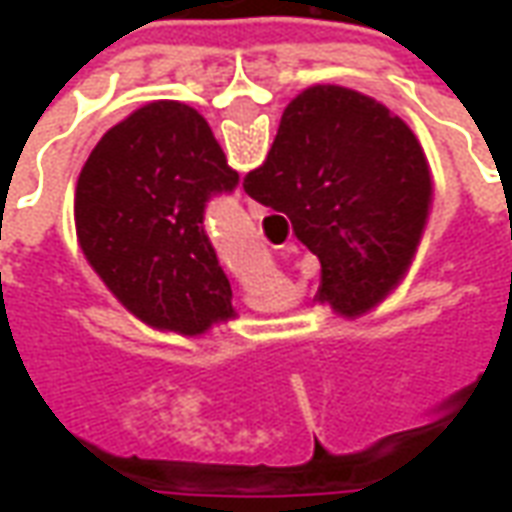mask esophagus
<instances>
[{"label": "esophagus", "mask_w": 512, "mask_h": 512, "mask_svg": "<svg viewBox=\"0 0 512 512\" xmlns=\"http://www.w3.org/2000/svg\"><path fill=\"white\" fill-rule=\"evenodd\" d=\"M246 211H249V216H252V219H263V216H266V208H263V205L255 200H246Z\"/></svg>", "instance_id": "34e87169"}]
</instances>
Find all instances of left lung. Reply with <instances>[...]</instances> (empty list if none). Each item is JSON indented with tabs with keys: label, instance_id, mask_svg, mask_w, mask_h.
Segmentation results:
<instances>
[{
	"label": "left lung",
	"instance_id": "1",
	"mask_svg": "<svg viewBox=\"0 0 512 512\" xmlns=\"http://www.w3.org/2000/svg\"><path fill=\"white\" fill-rule=\"evenodd\" d=\"M227 167L205 117L156 101L109 128L76 183V235L95 274L139 321L202 334L233 318V290L202 219L230 194Z\"/></svg>",
	"mask_w": 512,
	"mask_h": 512
}]
</instances>
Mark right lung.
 Returning <instances> with one entry per match:
<instances>
[{"label":"right lung","instance_id":"add662e5","mask_svg":"<svg viewBox=\"0 0 512 512\" xmlns=\"http://www.w3.org/2000/svg\"><path fill=\"white\" fill-rule=\"evenodd\" d=\"M244 191L288 216L321 260L318 301L345 318L373 310L406 274L433 197L414 131L370 95L337 84L290 101Z\"/></svg>","mask_w":512,"mask_h":512}]
</instances>
